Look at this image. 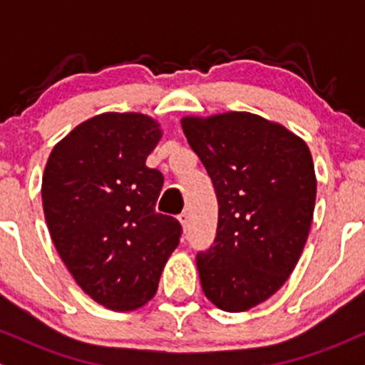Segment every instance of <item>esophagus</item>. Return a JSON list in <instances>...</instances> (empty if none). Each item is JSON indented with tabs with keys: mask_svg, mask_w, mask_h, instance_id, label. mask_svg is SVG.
<instances>
[{
	"mask_svg": "<svg viewBox=\"0 0 365 365\" xmlns=\"http://www.w3.org/2000/svg\"><path fill=\"white\" fill-rule=\"evenodd\" d=\"M178 221H180V223H182V226H183V230H185V228H187V226H188V212H187V211H183V212H182V215H180V216H178Z\"/></svg>",
	"mask_w": 365,
	"mask_h": 365,
	"instance_id": "34e87169",
	"label": "esophagus"
}]
</instances>
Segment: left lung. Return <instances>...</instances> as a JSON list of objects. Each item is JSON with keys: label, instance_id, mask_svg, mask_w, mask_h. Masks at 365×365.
<instances>
[{"label": "left lung", "instance_id": "obj_1", "mask_svg": "<svg viewBox=\"0 0 365 365\" xmlns=\"http://www.w3.org/2000/svg\"><path fill=\"white\" fill-rule=\"evenodd\" d=\"M182 128L220 206L215 242L197 254L200 284L216 307L249 311L283 287L307 242L317 190L311 150L252 113L185 116Z\"/></svg>", "mask_w": 365, "mask_h": 365}]
</instances>
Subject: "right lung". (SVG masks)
<instances>
[{"instance_id":"right-lung-1","label":"right lung","mask_w":365,"mask_h":365,"mask_svg":"<svg viewBox=\"0 0 365 365\" xmlns=\"http://www.w3.org/2000/svg\"><path fill=\"white\" fill-rule=\"evenodd\" d=\"M161 139L140 113H103L54 145L43 177L53 244L91 299L133 311L156 295L182 225L156 212L163 173L145 166Z\"/></svg>"}]
</instances>
